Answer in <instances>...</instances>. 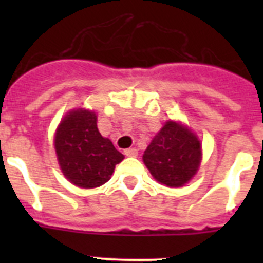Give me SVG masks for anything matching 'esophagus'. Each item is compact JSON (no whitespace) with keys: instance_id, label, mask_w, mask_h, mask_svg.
<instances>
[{"instance_id":"34e87169","label":"esophagus","mask_w":263,"mask_h":263,"mask_svg":"<svg viewBox=\"0 0 263 263\" xmlns=\"http://www.w3.org/2000/svg\"><path fill=\"white\" fill-rule=\"evenodd\" d=\"M125 155H126V157H137V155H138V150H137L136 147L126 148V150H125Z\"/></svg>"}]
</instances>
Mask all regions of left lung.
Wrapping results in <instances>:
<instances>
[{
	"label": "left lung",
	"mask_w": 263,
	"mask_h": 263,
	"mask_svg": "<svg viewBox=\"0 0 263 263\" xmlns=\"http://www.w3.org/2000/svg\"><path fill=\"white\" fill-rule=\"evenodd\" d=\"M201 159L200 141L191 130L168 121L147 146L143 162L167 187H182L196 174Z\"/></svg>",
	"instance_id": "8db88e82"
}]
</instances>
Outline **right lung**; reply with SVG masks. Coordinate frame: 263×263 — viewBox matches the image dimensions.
I'll return each instance as SVG.
<instances>
[{"instance_id":"right-lung-1","label":"right lung","mask_w":263,"mask_h":263,"mask_svg":"<svg viewBox=\"0 0 263 263\" xmlns=\"http://www.w3.org/2000/svg\"><path fill=\"white\" fill-rule=\"evenodd\" d=\"M96 113L72 110L60 122L55 150L63 174L78 187L95 188L110 179L124 155L97 129Z\"/></svg>"}]
</instances>
